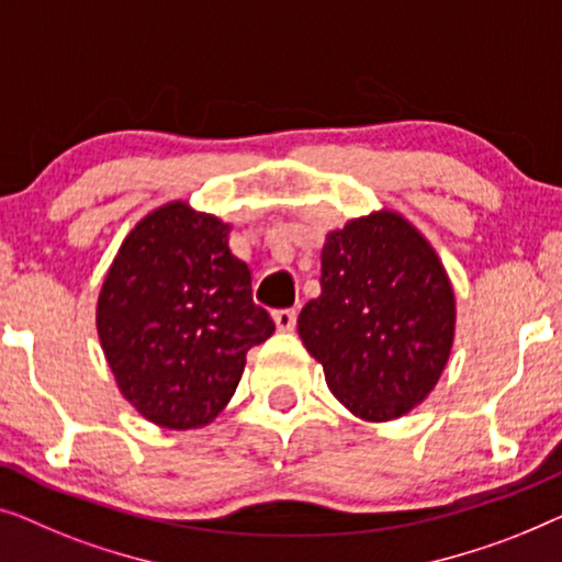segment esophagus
<instances>
[{
  "mask_svg": "<svg viewBox=\"0 0 562 562\" xmlns=\"http://www.w3.org/2000/svg\"><path fill=\"white\" fill-rule=\"evenodd\" d=\"M272 318H274V326L280 330H292L297 323V311H290V307L288 311H274Z\"/></svg>",
  "mask_w": 562,
  "mask_h": 562,
  "instance_id": "34e87169",
  "label": "esophagus"
}]
</instances>
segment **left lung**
I'll list each match as a JSON object with an SVG mask.
<instances>
[{"label": "left lung", "mask_w": 562, "mask_h": 562, "mask_svg": "<svg viewBox=\"0 0 562 562\" xmlns=\"http://www.w3.org/2000/svg\"><path fill=\"white\" fill-rule=\"evenodd\" d=\"M297 334L328 390L361 420L386 423L428 397L456 334V295L428 239L394 211L326 236L321 295Z\"/></svg>", "instance_id": "1"}]
</instances>
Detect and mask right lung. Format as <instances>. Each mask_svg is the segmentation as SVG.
<instances>
[{
    "mask_svg": "<svg viewBox=\"0 0 562 562\" xmlns=\"http://www.w3.org/2000/svg\"><path fill=\"white\" fill-rule=\"evenodd\" d=\"M232 226L165 203L126 234L99 292L97 328L124 400L170 430L209 425L274 323L251 300Z\"/></svg>",
    "mask_w": 562,
    "mask_h": 562,
    "instance_id": "right-lung-1",
    "label": "right lung"
}]
</instances>
